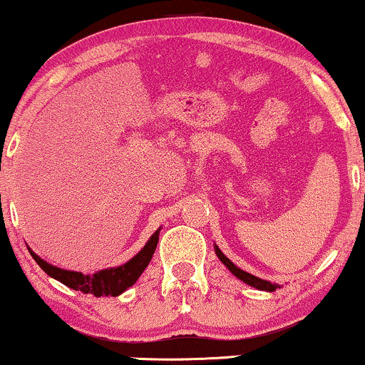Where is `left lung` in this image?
<instances>
[{
    "mask_svg": "<svg viewBox=\"0 0 365 365\" xmlns=\"http://www.w3.org/2000/svg\"><path fill=\"white\" fill-rule=\"evenodd\" d=\"M214 249H215V255H217V257H219V259L224 262V266L227 267V269H229L230 273H232L234 276H236V278H239L241 281H244V283H246V284L252 286V288H256V289H261V292H274L276 288H279V284L271 283V281L261 279V278H257V276H252V274L246 273V271H242L241 267H237L236 264H234V262L230 261L227 256H224V255H222V251H220L219 247L214 246Z\"/></svg>",
    "mask_w": 365,
    "mask_h": 365,
    "instance_id": "8db88e82",
    "label": "left lung"
}]
</instances>
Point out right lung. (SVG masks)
Returning <instances> with one entry per match:
<instances>
[{
    "label": "right lung",
    "instance_id": "add662e5",
    "mask_svg": "<svg viewBox=\"0 0 365 365\" xmlns=\"http://www.w3.org/2000/svg\"><path fill=\"white\" fill-rule=\"evenodd\" d=\"M158 237L160 229L148 239L145 247H143L133 259L124 262L123 266L109 267V269L98 271V273L94 274H82L77 273V271L60 269V267L48 264L47 261H43L41 257L36 256L30 247L29 251L31 257L36 261V264H38L45 273L52 276L53 279L60 281V283L68 286V288L86 294H94V297H119L123 292H126L129 286L136 283V279L140 278L143 271H145V267L150 264L156 249V244H158Z\"/></svg>",
    "mask_w": 365,
    "mask_h": 365
}]
</instances>
